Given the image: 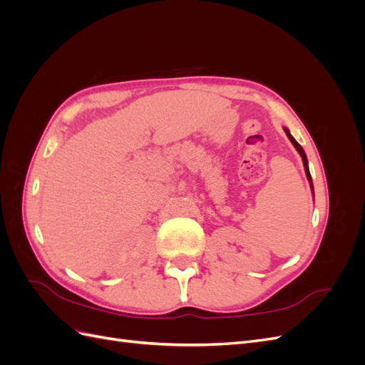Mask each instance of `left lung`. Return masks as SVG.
<instances>
[{
    "mask_svg": "<svg viewBox=\"0 0 365 365\" xmlns=\"http://www.w3.org/2000/svg\"><path fill=\"white\" fill-rule=\"evenodd\" d=\"M284 129V132H286V135H288V138L291 140V143L294 145V148L297 149V152L300 153V157H302V160H303V165H304V172H306V176H307V181L311 182V189H312V193H314V184H312V178H311V172H309V164H307V158H306V153H304V150H303V148L298 145V143L295 141V138L291 135V132H289V129L288 128H283Z\"/></svg>",
    "mask_w": 365,
    "mask_h": 365,
    "instance_id": "left-lung-1",
    "label": "left lung"
}]
</instances>
